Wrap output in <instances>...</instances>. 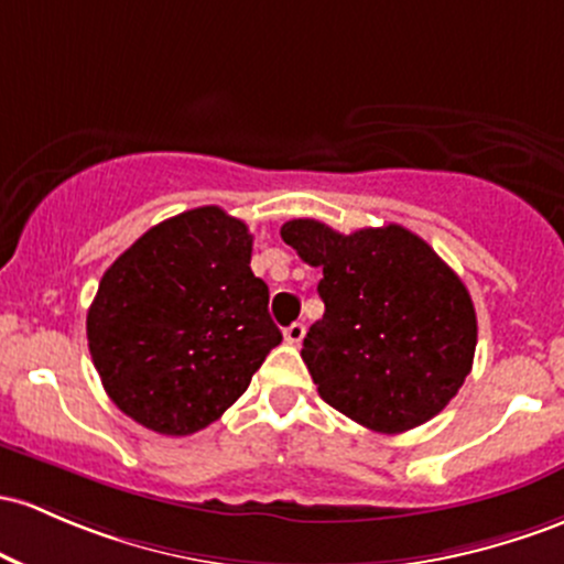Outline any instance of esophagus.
<instances>
[{
  "label": "esophagus",
  "instance_id": "obj_1",
  "mask_svg": "<svg viewBox=\"0 0 564 564\" xmlns=\"http://www.w3.org/2000/svg\"><path fill=\"white\" fill-rule=\"evenodd\" d=\"M283 337H286L289 345H300L302 339H305V324L294 321L292 326H286V329H283Z\"/></svg>",
  "mask_w": 564,
  "mask_h": 564
}]
</instances>
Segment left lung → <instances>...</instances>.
<instances>
[{
    "label": "left lung",
    "mask_w": 564,
    "mask_h": 564,
    "mask_svg": "<svg viewBox=\"0 0 564 564\" xmlns=\"http://www.w3.org/2000/svg\"><path fill=\"white\" fill-rule=\"evenodd\" d=\"M281 238L324 272L326 313L302 343L321 399L377 433L442 412L476 350L474 302L455 270L401 225L343 235L292 219Z\"/></svg>",
    "instance_id": "obj_1"
}]
</instances>
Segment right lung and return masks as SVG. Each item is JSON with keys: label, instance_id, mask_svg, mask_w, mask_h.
<instances>
[{"label": "right lung", "instance_id": "right-lung-1", "mask_svg": "<svg viewBox=\"0 0 564 564\" xmlns=\"http://www.w3.org/2000/svg\"><path fill=\"white\" fill-rule=\"evenodd\" d=\"M251 243L243 221L203 206L154 225L104 272L88 348L104 391L144 429L212 425L283 339Z\"/></svg>", "mask_w": 564, "mask_h": 564}]
</instances>
